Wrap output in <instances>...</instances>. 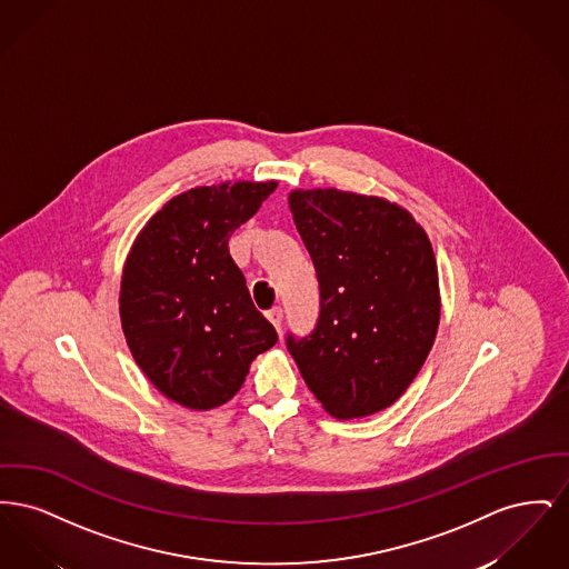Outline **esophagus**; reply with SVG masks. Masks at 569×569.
<instances>
[{
    "label": "esophagus",
    "instance_id": "obj_1",
    "mask_svg": "<svg viewBox=\"0 0 569 569\" xmlns=\"http://www.w3.org/2000/svg\"><path fill=\"white\" fill-rule=\"evenodd\" d=\"M267 318H269V322L277 328V332H281V326H283V309H281V307H272L271 311L267 313Z\"/></svg>",
    "mask_w": 569,
    "mask_h": 569
}]
</instances>
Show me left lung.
<instances>
[{
  "label": "left lung",
  "instance_id": "1",
  "mask_svg": "<svg viewBox=\"0 0 569 569\" xmlns=\"http://www.w3.org/2000/svg\"><path fill=\"white\" fill-rule=\"evenodd\" d=\"M318 283L320 316L288 332L298 371L335 418L392 406L422 369L439 326L433 247L406 209L352 191L288 198Z\"/></svg>",
  "mask_w": 569,
  "mask_h": 569
}]
</instances>
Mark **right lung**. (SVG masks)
Listing matches in <instances>:
<instances>
[{"mask_svg":"<svg viewBox=\"0 0 569 569\" xmlns=\"http://www.w3.org/2000/svg\"><path fill=\"white\" fill-rule=\"evenodd\" d=\"M274 188V181H237L174 196L128 256L123 335L142 373L179 406H223L243 386L251 360L277 343L228 249L232 232Z\"/></svg>","mask_w":569,"mask_h":569,"instance_id":"add662e5","label":"right lung"}]
</instances>
